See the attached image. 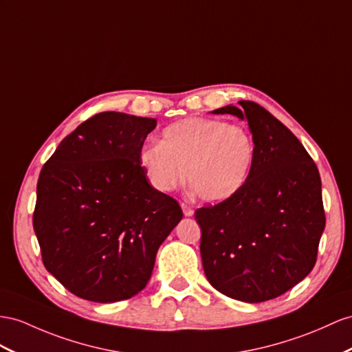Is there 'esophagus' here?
I'll use <instances>...</instances> for the list:
<instances>
[{"label":"esophagus","instance_id":"esophagus-1","mask_svg":"<svg viewBox=\"0 0 352 352\" xmlns=\"http://www.w3.org/2000/svg\"><path fill=\"white\" fill-rule=\"evenodd\" d=\"M182 208H183V212H184L186 217H192V215H193L192 206H188L187 204H182Z\"/></svg>","mask_w":352,"mask_h":352}]
</instances>
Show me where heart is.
<instances>
[{
  "mask_svg": "<svg viewBox=\"0 0 352 352\" xmlns=\"http://www.w3.org/2000/svg\"><path fill=\"white\" fill-rule=\"evenodd\" d=\"M254 159L256 144L247 128L205 117L168 126L162 141L140 150V164L157 190H174L186 177L192 192L208 204L235 196L247 184Z\"/></svg>",
  "mask_w": 352,
  "mask_h": 352,
  "instance_id": "heart-1",
  "label": "heart"
}]
</instances>
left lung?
I'll return each instance as SVG.
<instances>
[{"label": "left lung", "mask_w": 352, "mask_h": 352, "mask_svg": "<svg viewBox=\"0 0 352 352\" xmlns=\"http://www.w3.org/2000/svg\"><path fill=\"white\" fill-rule=\"evenodd\" d=\"M239 105L212 113L247 119L256 144L253 170L235 196L196 210L195 219L210 284L232 299L258 303L311 272L326 215L318 168L302 142L263 107Z\"/></svg>", "instance_id": "8db88e82"}]
</instances>
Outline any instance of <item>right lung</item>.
I'll use <instances>...</instances> for the list:
<instances>
[{
    "instance_id": "add662e5",
    "label": "right lung",
    "mask_w": 352,
    "mask_h": 352,
    "mask_svg": "<svg viewBox=\"0 0 352 352\" xmlns=\"http://www.w3.org/2000/svg\"><path fill=\"white\" fill-rule=\"evenodd\" d=\"M156 123L99 113L62 140L41 169L32 224L43 263L82 299L113 303L138 294L162 242L183 219L140 164Z\"/></svg>"
}]
</instances>
